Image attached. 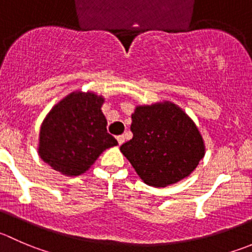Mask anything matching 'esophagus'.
I'll use <instances>...</instances> for the list:
<instances>
[{"instance_id":"esophagus-1","label":"esophagus","mask_w":252,"mask_h":252,"mask_svg":"<svg viewBox=\"0 0 252 252\" xmlns=\"http://www.w3.org/2000/svg\"><path fill=\"white\" fill-rule=\"evenodd\" d=\"M117 140H118L119 145H122L124 143V140H126V138H124V135H118L117 136Z\"/></svg>"}]
</instances>
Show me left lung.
Wrapping results in <instances>:
<instances>
[{
    "mask_svg": "<svg viewBox=\"0 0 252 252\" xmlns=\"http://www.w3.org/2000/svg\"><path fill=\"white\" fill-rule=\"evenodd\" d=\"M130 130L133 138L121 151L149 186L178 182L204 156L203 139L194 122L171 102L136 107Z\"/></svg>",
    "mask_w": 252,
    "mask_h": 252,
    "instance_id": "left-lung-1",
    "label": "left lung"
}]
</instances>
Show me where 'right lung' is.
<instances>
[{
  "instance_id": "add662e5",
  "label": "right lung",
  "mask_w": 252,
  "mask_h": 252,
  "mask_svg": "<svg viewBox=\"0 0 252 252\" xmlns=\"http://www.w3.org/2000/svg\"><path fill=\"white\" fill-rule=\"evenodd\" d=\"M103 102L92 92H72L54 106L39 133L38 153L44 162L65 176H79L106 149L118 145L107 133Z\"/></svg>"
}]
</instances>
